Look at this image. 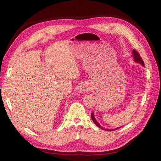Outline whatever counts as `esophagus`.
I'll use <instances>...</instances> for the list:
<instances>
[{"instance_id": "esophagus-1", "label": "esophagus", "mask_w": 161, "mask_h": 161, "mask_svg": "<svg viewBox=\"0 0 161 161\" xmlns=\"http://www.w3.org/2000/svg\"><path fill=\"white\" fill-rule=\"evenodd\" d=\"M89 90V87H88L86 84H81L80 86H79V92L80 93H83L84 92H87Z\"/></svg>"}]
</instances>
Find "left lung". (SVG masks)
Segmentation results:
<instances>
[{"mask_svg":"<svg viewBox=\"0 0 161 161\" xmlns=\"http://www.w3.org/2000/svg\"><path fill=\"white\" fill-rule=\"evenodd\" d=\"M133 59H134V61L135 62H136V63H138V64H141L142 66H145V64H144V61H143V60L142 59V58H141V57L140 56V54H139V53L137 52V51L136 50H133ZM91 119H92V120H93V122H94V123L95 125H96L99 128H100L101 129H103V130H105V131H114V130H117V129H119L120 127H122V126H120V127H118V128H115V129H105V128H104L103 126H102L100 124H99V123L97 122V121L96 120V119L95 118V117H94V113L93 112V113H91Z\"/></svg>","mask_w":161,"mask_h":161,"instance_id":"1","label":"left lung"}]
</instances>
